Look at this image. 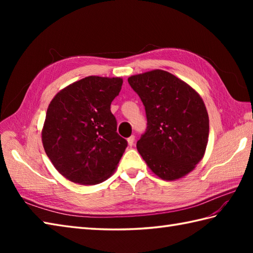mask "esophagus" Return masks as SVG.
<instances>
[{
	"label": "esophagus",
	"mask_w": 253,
	"mask_h": 253,
	"mask_svg": "<svg viewBox=\"0 0 253 253\" xmlns=\"http://www.w3.org/2000/svg\"><path fill=\"white\" fill-rule=\"evenodd\" d=\"M127 141H128V144H129L130 147H132L133 144H135V136H130L127 139Z\"/></svg>",
	"instance_id": "1"
}]
</instances>
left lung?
Here are the masks:
<instances>
[{
	"label": "left lung",
	"instance_id": "obj_1",
	"mask_svg": "<svg viewBox=\"0 0 253 253\" xmlns=\"http://www.w3.org/2000/svg\"><path fill=\"white\" fill-rule=\"evenodd\" d=\"M141 99L147 129L138 152L154 174L174 180L200 162L209 139V116L201 96L190 85L161 69L128 78Z\"/></svg>",
	"mask_w": 253,
	"mask_h": 253
}]
</instances>
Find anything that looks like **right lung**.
<instances>
[{"instance_id": "1", "label": "right lung", "mask_w": 253, "mask_h": 253, "mask_svg": "<svg viewBox=\"0 0 253 253\" xmlns=\"http://www.w3.org/2000/svg\"><path fill=\"white\" fill-rule=\"evenodd\" d=\"M122 78L89 76L60 91L47 107L42 143L68 180L96 185L115 170L127 140L117 133L111 103Z\"/></svg>"}]
</instances>
